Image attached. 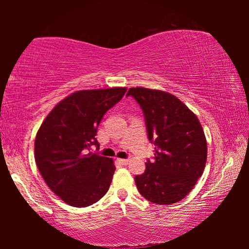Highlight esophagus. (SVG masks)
<instances>
[{
  "instance_id": "obj_1",
  "label": "esophagus",
  "mask_w": 249,
  "mask_h": 249,
  "mask_svg": "<svg viewBox=\"0 0 249 249\" xmlns=\"http://www.w3.org/2000/svg\"><path fill=\"white\" fill-rule=\"evenodd\" d=\"M117 161H119V162L121 163V165L126 166V165H128L129 160H128V159H117Z\"/></svg>"
}]
</instances>
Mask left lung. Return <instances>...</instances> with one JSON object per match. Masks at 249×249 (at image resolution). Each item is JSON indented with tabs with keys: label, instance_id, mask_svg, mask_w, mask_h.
<instances>
[{
	"label": "left lung",
	"instance_id": "left-lung-1",
	"mask_svg": "<svg viewBox=\"0 0 249 249\" xmlns=\"http://www.w3.org/2000/svg\"><path fill=\"white\" fill-rule=\"evenodd\" d=\"M142 109L147 135L155 144V157L142 175L135 177L141 195L156 204L182 200L203 174L208 147L195 113L168 92L130 88Z\"/></svg>",
	"mask_w": 249,
	"mask_h": 249
}]
</instances>
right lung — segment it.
Here are the masks:
<instances>
[{
	"label": "right lung",
	"mask_w": 249,
	"mask_h": 249,
	"mask_svg": "<svg viewBox=\"0 0 249 249\" xmlns=\"http://www.w3.org/2000/svg\"><path fill=\"white\" fill-rule=\"evenodd\" d=\"M126 88L77 91L54 107L38 129L35 160L50 190L67 204L86 208L107 192L113 159L88 153L98 146V126Z\"/></svg>",
	"instance_id": "obj_1"
}]
</instances>
